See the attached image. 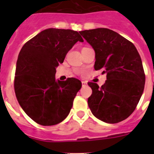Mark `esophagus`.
<instances>
[{"label":"esophagus","instance_id":"34e87169","mask_svg":"<svg viewBox=\"0 0 154 154\" xmlns=\"http://www.w3.org/2000/svg\"><path fill=\"white\" fill-rule=\"evenodd\" d=\"M82 87H85L87 85V82L85 81H83L82 82Z\"/></svg>","mask_w":154,"mask_h":154}]
</instances>
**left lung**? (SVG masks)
I'll use <instances>...</instances> for the list:
<instances>
[{
  "mask_svg": "<svg viewBox=\"0 0 154 154\" xmlns=\"http://www.w3.org/2000/svg\"><path fill=\"white\" fill-rule=\"evenodd\" d=\"M96 54L94 69L103 70L106 81L99 87L89 82L92 93L88 99L91 112L107 123H117L135 110L145 85L141 58L134 45L108 28L79 31Z\"/></svg>",
  "mask_w": 154,
  "mask_h": 154,
  "instance_id": "obj_1",
  "label": "left lung"
}]
</instances>
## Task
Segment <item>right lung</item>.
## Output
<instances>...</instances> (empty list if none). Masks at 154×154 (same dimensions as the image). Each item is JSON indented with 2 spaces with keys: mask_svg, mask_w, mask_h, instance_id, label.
Listing matches in <instances>:
<instances>
[{
  "mask_svg": "<svg viewBox=\"0 0 154 154\" xmlns=\"http://www.w3.org/2000/svg\"><path fill=\"white\" fill-rule=\"evenodd\" d=\"M77 42H84L78 31L48 28L20 51L14 77L16 97L25 113L38 124H58L70 112L82 82L75 78L56 80L55 73Z\"/></svg>",
  "mask_w": 154,
  "mask_h": 154,
  "instance_id": "1",
  "label": "right lung"
}]
</instances>
